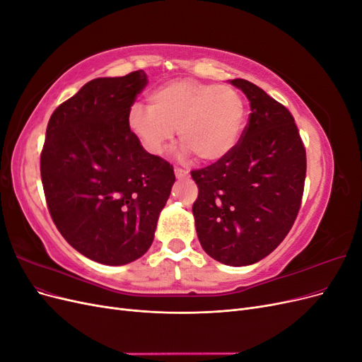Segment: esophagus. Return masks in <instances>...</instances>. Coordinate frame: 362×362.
<instances>
[{"label":"esophagus","instance_id":"1","mask_svg":"<svg viewBox=\"0 0 362 362\" xmlns=\"http://www.w3.org/2000/svg\"><path fill=\"white\" fill-rule=\"evenodd\" d=\"M175 177H177L178 180H185V178L190 177V173H189V170H185V169L175 168Z\"/></svg>","mask_w":362,"mask_h":362}]
</instances>
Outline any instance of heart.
<instances>
[{
    "mask_svg": "<svg viewBox=\"0 0 362 362\" xmlns=\"http://www.w3.org/2000/svg\"><path fill=\"white\" fill-rule=\"evenodd\" d=\"M245 115V100L235 87L181 78L152 90L148 108L131 105L127 127L151 156H161L177 129L182 154L216 163L237 146Z\"/></svg>",
    "mask_w": 362,
    "mask_h": 362,
    "instance_id": "1",
    "label": "heart"
}]
</instances>
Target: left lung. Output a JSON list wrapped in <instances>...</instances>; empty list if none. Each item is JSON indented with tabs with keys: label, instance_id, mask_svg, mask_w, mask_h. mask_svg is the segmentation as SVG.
Here are the masks:
<instances>
[{
	"label": "left lung",
	"instance_id": "8db88e82",
	"mask_svg": "<svg viewBox=\"0 0 362 362\" xmlns=\"http://www.w3.org/2000/svg\"><path fill=\"white\" fill-rule=\"evenodd\" d=\"M250 104L234 151L192 172L198 238L208 255L242 267L266 258L291 229L303 194L306 154L291 113L247 80L229 81Z\"/></svg>",
	"mask_w": 362,
	"mask_h": 362
}]
</instances>
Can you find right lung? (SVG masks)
<instances>
[{
  "mask_svg": "<svg viewBox=\"0 0 362 362\" xmlns=\"http://www.w3.org/2000/svg\"><path fill=\"white\" fill-rule=\"evenodd\" d=\"M146 84L144 71L84 84L51 115L40 154L54 223L75 250L105 266L146 254L175 182L170 164L127 127Z\"/></svg>",
  "mask_w": 362,
  "mask_h": 362,
  "instance_id": "1",
  "label": "right lung"
}]
</instances>
